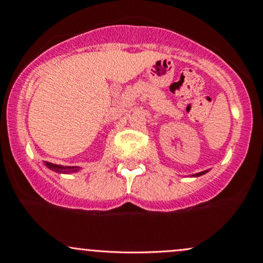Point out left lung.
Wrapping results in <instances>:
<instances>
[{
  "label": "left lung",
  "instance_id": "1",
  "mask_svg": "<svg viewBox=\"0 0 263 263\" xmlns=\"http://www.w3.org/2000/svg\"><path fill=\"white\" fill-rule=\"evenodd\" d=\"M205 173H208V170L201 171V173H198V174H194V175H193V176H200V175H204V174H205Z\"/></svg>",
  "mask_w": 263,
  "mask_h": 263
}]
</instances>
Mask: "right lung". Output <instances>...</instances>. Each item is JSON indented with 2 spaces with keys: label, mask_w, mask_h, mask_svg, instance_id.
I'll list each match as a JSON object with an SVG mask.
<instances>
[{
  "label": "right lung",
  "mask_w": 263,
  "mask_h": 263,
  "mask_svg": "<svg viewBox=\"0 0 263 263\" xmlns=\"http://www.w3.org/2000/svg\"><path fill=\"white\" fill-rule=\"evenodd\" d=\"M45 165L48 166L50 170L57 171V173H76V171L79 170L78 166H62V165H55L51 164V162H45Z\"/></svg>",
  "instance_id": "right-lung-1"
}]
</instances>
